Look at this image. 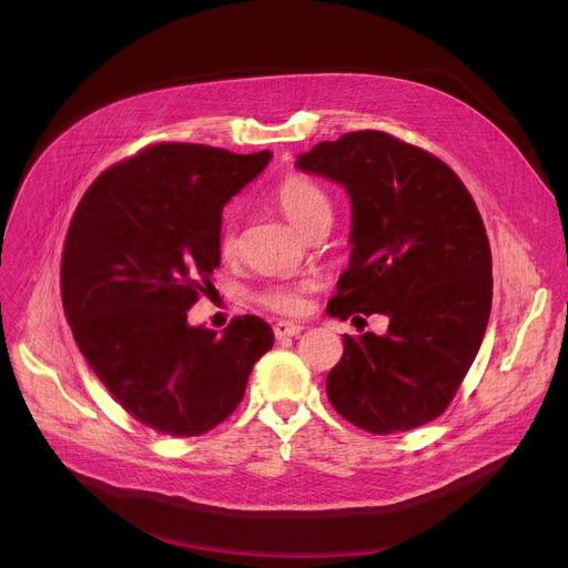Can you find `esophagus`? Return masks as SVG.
Listing matches in <instances>:
<instances>
[{
    "mask_svg": "<svg viewBox=\"0 0 568 568\" xmlns=\"http://www.w3.org/2000/svg\"><path fill=\"white\" fill-rule=\"evenodd\" d=\"M301 331H303V326H301V324H294V322H276V324H274V335H276V339L296 337Z\"/></svg>",
    "mask_w": 568,
    "mask_h": 568,
    "instance_id": "esophagus-1",
    "label": "esophagus"
}]
</instances>
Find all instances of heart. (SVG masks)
<instances>
[{"mask_svg": "<svg viewBox=\"0 0 568 568\" xmlns=\"http://www.w3.org/2000/svg\"><path fill=\"white\" fill-rule=\"evenodd\" d=\"M276 201L281 205L283 215L303 235L322 224H333V203L328 194L311 179L298 176V174L287 176L276 190ZM217 246L222 257H233L237 253L240 240H237L235 224L226 222L222 226ZM305 290H307V283L274 285L261 294V301L270 307V311H276L283 315H298L305 307Z\"/></svg>", "mask_w": 568, "mask_h": 568, "instance_id": "b5f03b06", "label": "heart"}]
</instances>
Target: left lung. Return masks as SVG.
Returning a JSON list of instances; mask_svg holds the SVG:
<instances>
[{"instance_id": "obj_1", "label": "left lung", "mask_w": 568, "mask_h": 568, "mask_svg": "<svg viewBox=\"0 0 568 568\" xmlns=\"http://www.w3.org/2000/svg\"><path fill=\"white\" fill-rule=\"evenodd\" d=\"M294 165L351 199V257L326 313L389 320L383 335H344L326 378L333 407L376 435L437 419L491 313V251L469 190L433 153L383 131L320 142Z\"/></svg>"}]
</instances>
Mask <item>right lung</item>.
Instances as JSON below:
<instances>
[{
    "instance_id": "1",
    "label": "right lung",
    "mask_w": 568,
    "mask_h": 568,
    "mask_svg": "<svg viewBox=\"0 0 568 568\" xmlns=\"http://www.w3.org/2000/svg\"><path fill=\"white\" fill-rule=\"evenodd\" d=\"M270 161L272 151L153 144L101 174L72 217L61 290L77 346L129 415L163 435L222 424L274 346L255 315L222 333L187 324L220 267L224 205Z\"/></svg>"
}]
</instances>
